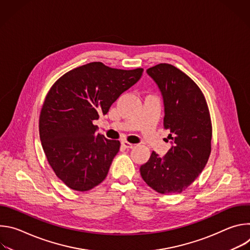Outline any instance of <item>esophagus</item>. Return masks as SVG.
<instances>
[{"mask_svg": "<svg viewBox=\"0 0 250 250\" xmlns=\"http://www.w3.org/2000/svg\"><path fill=\"white\" fill-rule=\"evenodd\" d=\"M122 145H123V146H124L125 148H132V147L134 146V145L130 144V142H128V141H126V140H123V141H122Z\"/></svg>", "mask_w": 250, "mask_h": 250, "instance_id": "34e87169", "label": "esophagus"}]
</instances>
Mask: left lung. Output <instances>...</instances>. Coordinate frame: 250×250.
<instances>
[{"label": "left lung", "instance_id": "8db88e82", "mask_svg": "<svg viewBox=\"0 0 250 250\" xmlns=\"http://www.w3.org/2000/svg\"><path fill=\"white\" fill-rule=\"evenodd\" d=\"M164 103V127L173 146L160 157L152 151L140 166L145 182L160 194L187 189L202 173L210 154L211 122L204 94L180 69L160 63L146 70Z\"/></svg>", "mask_w": 250, "mask_h": 250}]
</instances>
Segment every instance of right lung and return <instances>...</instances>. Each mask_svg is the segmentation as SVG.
<instances>
[{"mask_svg": "<svg viewBox=\"0 0 250 250\" xmlns=\"http://www.w3.org/2000/svg\"><path fill=\"white\" fill-rule=\"evenodd\" d=\"M142 72L91 62L65 73L50 88L41 112L40 136L49 165L70 189L89 191L104 180L121 142L97 133L93 122L108 113Z\"/></svg>", "mask_w": 250, "mask_h": 250, "instance_id": "add662e5", "label": "right lung"}]
</instances>
